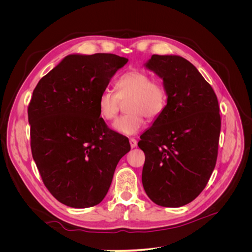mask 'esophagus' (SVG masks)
<instances>
[{"label": "esophagus", "instance_id": "esophagus-1", "mask_svg": "<svg viewBox=\"0 0 252 252\" xmlns=\"http://www.w3.org/2000/svg\"><path fill=\"white\" fill-rule=\"evenodd\" d=\"M129 143H130V147H131V148H135L136 145H138V142H136V140L133 139V138L129 139Z\"/></svg>", "mask_w": 252, "mask_h": 252}]
</instances>
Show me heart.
<instances>
[{
	"mask_svg": "<svg viewBox=\"0 0 252 252\" xmlns=\"http://www.w3.org/2000/svg\"><path fill=\"white\" fill-rule=\"evenodd\" d=\"M117 94L105 89L98 95L97 110L105 121L116 118L120 102H125L127 114L114 122V131L124 135L138 133L144 125V117L155 120L165 108L166 89L162 83L151 80L144 70L133 69L122 74L116 83Z\"/></svg>",
	"mask_w": 252,
	"mask_h": 252,
	"instance_id": "heart-1",
	"label": "heart"
}]
</instances>
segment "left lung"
Masks as SVG:
<instances>
[{
    "mask_svg": "<svg viewBox=\"0 0 252 252\" xmlns=\"http://www.w3.org/2000/svg\"><path fill=\"white\" fill-rule=\"evenodd\" d=\"M163 80L167 104L141 135L142 183L149 199L181 207L199 195L215 169L220 131L218 97L196 68L180 56L154 55L144 65Z\"/></svg>",
    "mask_w": 252,
    "mask_h": 252,
    "instance_id": "1",
    "label": "left lung"
}]
</instances>
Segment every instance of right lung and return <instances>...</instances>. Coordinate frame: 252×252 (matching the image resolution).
<instances>
[{
	"instance_id": "obj_1",
	"label": "right lung",
	"mask_w": 252,
	"mask_h": 252,
	"mask_svg": "<svg viewBox=\"0 0 252 252\" xmlns=\"http://www.w3.org/2000/svg\"><path fill=\"white\" fill-rule=\"evenodd\" d=\"M128 59L65 57L37 83L28 106L32 152L49 192L72 208L101 203L129 142L106 126L97 98Z\"/></svg>"
}]
</instances>
